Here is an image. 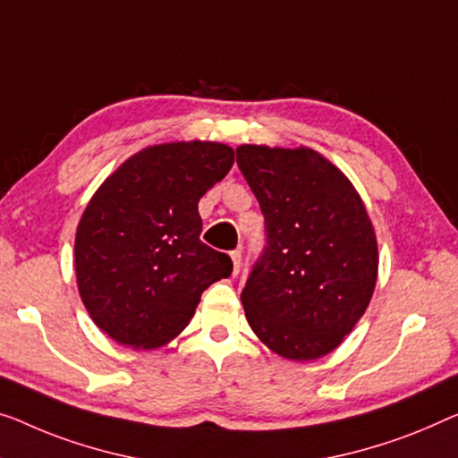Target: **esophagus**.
<instances>
[{
    "instance_id": "obj_1",
    "label": "esophagus",
    "mask_w": 458,
    "mask_h": 458,
    "mask_svg": "<svg viewBox=\"0 0 458 458\" xmlns=\"http://www.w3.org/2000/svg\"><path fill=\"white\" fill-rule=\"evenodd\" d=\"M230 257H232V263H234V269H232V273H234V276H238V271H241V261H242L241 250H238V249L232 250Z\"/></svg>"
}]
</instances>
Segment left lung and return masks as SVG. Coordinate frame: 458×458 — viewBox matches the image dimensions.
<instances>
[{
  "label": "left lung",
  "instance_id": "8db88e82",
  "mask_svg": "<svg viewBox=\"0 0 458 458\" xmlns=\"http://www.w3.org/2000/svg\"><path fill=\"white\" fill-rule=\"evenodd\" d=\"M236 164L265 217L242 290L250 329L279 356L335 350L368 309L378 247L358 191L315 149L241 146Z\"/></svg>",
  "mask_w": 458,
  "mask_h": 458
}]
</instances>
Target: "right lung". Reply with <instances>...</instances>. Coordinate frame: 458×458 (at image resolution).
I'll return each mask as SVG.
<instances>
[{"instance_id": "add662e5", "label": "right lung", "mask_w": 458, "mask_h": 458, "mask_svg": "<svg viewBox=\"0 0 458 458\" xmlns=\"http://www.w3.org/2000/svg\"><path fill=\"white\" fill-rule=\"evenodd\" d=\"M234 164L214 141L141 149L94 193L76 234L80 296L108 337L152 350L193 318L232 259L201 242L197 203Z\"/></svg>"}]
</instances>
